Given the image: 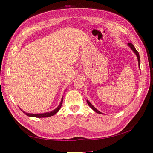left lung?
I'll use <instances>...</instances> for the list:
<instances>
[{
	"label": "left lung",
	"mask_w": 153,
	"mask_h": 153,
	"mask_svg": "<svg viewBox=\"0 0 153 153\" xmlns=\"http://www.w3.org/2000/svg\"><path fill=\"white\" fill-rule=\"evenodd\" d=\"M128 45L129 46V48H130L131 49V50H132V51L134 52V53L136 54V55L137 56V59H138V66H139V68L140 69V55H139L138 52L136 51V49L135 48V47H134V46L131 43H128ZM86 101H87L88 105L90 106V107L91 108L92 110H94L96 113H99V114H102L101 112H100L99 111L97 110V108H96L94 107V106H93V105L91 104V103H90V102H89L88 100H86Z\"/></svg>",
	"instance_id": "obj_1"
}]
</instances>
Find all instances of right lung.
Masks as SVG:
<instances>
[{
    "instance_id": "obj_1",
    "label": "right lung",
    "mask_w": 153,
    "mask_h": 153,
    "mask_svg": "<svg viewBox=\"0 0 153 153\" xmlns=\"http://www.w3.org/2000/svg\"><path fill=\"white\" fill-rule=\"evenodd\" d=\"M63 97H62L60 104H59V105L58 106V107H56L55 109H54L53 111H51V112H46V113H36V114H34V113H26V112H25V111H24L23 110H22V111L25 114V115H27V116H29V117H38V118L48 117H51V116L54 115H55V114H56V113L58 112V111H59V109H60L61 107L62 104H63ZM20 109H21V108H20Z\"/></svg>"
}]
</instances>
